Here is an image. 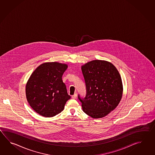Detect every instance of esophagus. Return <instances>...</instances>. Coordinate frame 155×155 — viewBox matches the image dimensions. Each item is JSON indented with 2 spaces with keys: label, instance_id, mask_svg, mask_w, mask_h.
<instances>
[{
  "label": "esophagus",
  "instance_id": "34e87169",
  "mask_svg": "<svg viewBox=\"0 0 155 155\" xmlns=\"http://www.w3.org/2000/svg\"><path fill=\"white\" fill-rule=\"evenodd\" d=\"M71 97H72V99H76V97H77V94H74V95L71 96Z\"/></svg>",
  "mask_w": 155,
  "mask_h": 155
}]
</instances>
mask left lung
Masks as SVG:
<instances>
[{
	"label": "left lung",
	"mask_w": 155,
	"mask_h": 155,
	"mask_svg": "<svg viewBox=\"0 0 155 155\" xmlns=\"http://www.w3.org/2000/svg\"><path fill=\"white\" fill-rule=\"evenodd\" d=\"M86 94L78 95L83 111L94 119L105 117L119 105L123 86L118 70L112 64L95 60L81 66Z\"/></svg>",
	"instance_id": "1"
}]
</instances>
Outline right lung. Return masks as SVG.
Instances as JSON below:
<instances>
[{"instance_id": "add662e5", "label": "right lung", "mask_w": 155, "mask_h": 155, "mask_svg": "<svg viewBox=\"0 0 155 155\" xmlns=\"http://www.w3.org/2000/svg\"><path fill=\"white\" fill-rule=\"evenodd\" d=\"M65 64L43 63L34 71L26 83V99L31 108L44 117H50L63 111L71 97L62 76Z\"/></svg>"}]
</instances>
